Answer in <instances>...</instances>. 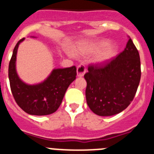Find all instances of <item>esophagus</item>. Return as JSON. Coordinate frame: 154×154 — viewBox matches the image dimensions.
I'll list each match as a JSON object with an SVG mask.
<instances>
[{
  "label": "esophagus",
  "instance_id": "1",
  "mask_svg": "<svg viewBox=\"0 0 154 154\" xmlns=\"http://www.w3.org/2000/svg\"><path fill=\"white\" fill-rule=\"evenodd\" d=\"M85 72H86V67L85 65H79L77 68V73L78 77H83L85 75Z\"/></svg>",
  "mask_w": 154,
  "mask_h": 154
}]
</instances>
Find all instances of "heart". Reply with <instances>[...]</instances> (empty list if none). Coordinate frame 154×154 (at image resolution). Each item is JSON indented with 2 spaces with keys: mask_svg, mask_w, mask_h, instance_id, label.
Instances as JSON below:
<instances>
[{
  "mask_svg": "<svg viewBox=\"0 0 154 154\" xmlns=\"http://www.w3.org/2000/svg\"><path fill=\"white\" fill-rule=\"evenodd\" d=\"M104 49L97 57V61L98 63H105L112 60L117 54L118 49L116 45H111L109 40H101L99 42L87 43L83 45L82 49L89 53H97Z\"/></svg>",
  "mask_w": 154,
  "mask_h": 154,
  "instance_id": "1",
  "label": "heart"
}]
</instances>
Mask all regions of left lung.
<instances>
[{"mask_svg": "<svg viewBox=\"0 0 154 154\" xmlns=\"http://www.w3.org/2000/svg\"><path fill=\"white\" fill-rule=\"evenodd\" d=\"M140 77V54L129 38L125 49L118 57L104 63L89 66L85 74L88 105L100 116L122 112L134 98Z\"/></svg>", "mask_w": 154, "mask_h": 154, "instance_id": "left-lung-1", "label": "left lung"}]
</instances>
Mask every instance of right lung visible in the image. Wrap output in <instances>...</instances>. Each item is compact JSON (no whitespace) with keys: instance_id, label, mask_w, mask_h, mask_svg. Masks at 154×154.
I'll return each mask as SVG.
<instances>
[{"instance_id":"obj_1","label":"right lung","mask_w":154,"mask_h":154,"mask_svg":"<svg viewBox=\"0 0 154 154\" xmlns=\"http://www.w3.org/2000/svg\"><path fill=\"white\" fill-rule=\"evenodd\" d=\"M21 38L16 44L8 66L11 90L16 103L24 112L33 116L50 115L58 109L68 87L76 79L75 66L53 69L49 77L36 85L22 81L16 71V56Z\"/></svg>"}]
</instances>
